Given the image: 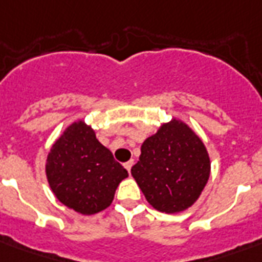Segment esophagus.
Here are the masks:
<instances>
[{"label":"esophagus","instance_id":"esophagus-1","mask_svg":"<svg viewBox=\"0 0 262 262\" xmlns=\"http://www.w3.org/2000/svg\"><path fill=\"white\" fill-rule=\"evenodd\" d=\"M123 166H125V168H126L127 171L130 172V168H132V166H133V160H129V162H126V163L123 164Z\"/></svg>","mask_w":262,"mask_h":262}]
</instances>
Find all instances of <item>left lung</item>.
I'll list each match as a JSON object with an SVG mask.
<instances>
[{"mask_svg":"<svg viewBox=\"0 0 262 262\" xmlns=\"http://www.w3.org/2000/svg\"><path fill=\"white\" fill-rule=\"evenodd\" d=\"M211 171L203 141L172 119L141 145L132 175L152 207L166 213L189 208L201 194Z\"/></svg>","mask_w":262,"mask_h":262,"instance_id":"left-lung-1","label":"left lung"}]
</instances>
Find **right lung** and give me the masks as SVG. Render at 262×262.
<instances>
[{"label":"right lung","mask_w":262,"mask_h":262,"mask_svg":"<svg viewBox=\"0 0 262 262\" xmlns=\"http://www.w3.org/2000/svg\"><path fill=\"white\" fill-rule=\"evenodd\" d=\"M46 174L53 193L83 215L106 209L127 171L83 121L68 127L47 156Z\"/></svg>","instance_id":"obj_1"}]
</instances>
